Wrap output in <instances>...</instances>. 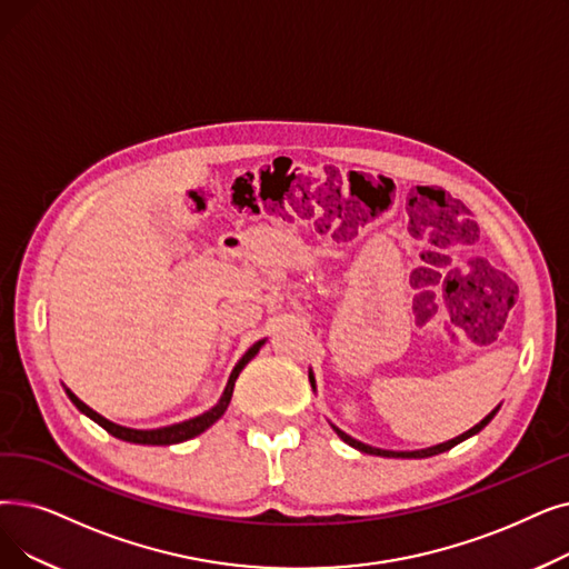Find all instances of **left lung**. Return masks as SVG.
<instances>
[{
	"instance_id": "8db88e82",
	"label": "left lung",
	"mask_w": 569,
	"mask_h": 569,
	"mask_svg": "<svg viewBox=\"0 0 569 569\" xmlns=\"http://www.w3.org/2000/svg\"><path fill=\"white\" fill-rule=\"evenodd\" d=\"M309 381H311V388H313V392H316V379H313V372L309 369ZM498 409H500V405L492 409L481 423H477L475 428H469L467 432H462V435H458V437H453V439H449V441H441V443H435V447H428V449H418V451H390V449H377V447H369V443H365V441H360V439H356V437H351V435H346L343 430H339L335 423H330L332 426V430L337 432V437L341 439V441H346L349 443V447H353V449H358V451H362V453H369V456H383V458H430V456H437V453H443V451H449V449H453L456 443H460V441H465V439H469V437H475L477 432H481L490 421H492V416L498 413Z\"/></svg>"
}]
</instances>
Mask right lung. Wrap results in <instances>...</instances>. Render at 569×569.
Instances as JSON below:
<instances>
[{
  "label": "right lung",
  "instance_id": "1",
  "mask_svg": "<svg viewBox=\"0 0 569 569\" xmlns=\"http://www.w3.org/2000/svg\"><path fill=\"white\" fill-rule=\"evenodd\" d=\"M264 341L267 339L256 341L251 349L241 356V360L232 369V375L228 379V386H226L223 395H220V400L209 411L194 416V418H188V421L174 423V426H164V428H156V430H137V428L118 426V423L109 421V418H104L102 413H97L94 409H90L86 402H81L77 395H73L67 386H64V392H67V398L73 402V407H77L81 413H86L88 418H92L97 426H102L109 435H113V437H118L122 441H130V443H148V447H169V443H181V441H188V439H192L197 435H202L207 428H211L218 421L220 416L226 413V409H228V405L232 400V390H234V381H237L239 372L258 356V351L262 349Z\"/></svg>",
  "mask_w": 569,
  "mask_h": 569
}]
</instances>
